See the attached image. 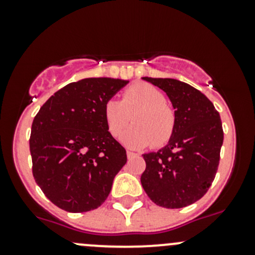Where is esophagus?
I'll return each instance as SVG.
<instances>
[{
  "instance_id": "34e87169",
  "label": "esophagus",
  "mask_w": 255,
  "mask_h": 255,
  "mask_svg": "<svg viewBox=\"0 0 255 255\" xmlns=\"http://www.w3.org/2000/svg\"><path fill=\"white\" fill-rule=\"evenodd\" d=\"M137 155H138V154L133 153V151H130V150H128V151H127V158H128V159L135 158V156H137Z\"/></svg>"
}]
</instances>
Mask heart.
Segmentation results:
<instances>
[{"label":"heart","mask_w":255,"mask_h":255,"mask_svg":"<svg viewBox=\"0 0 255 255\" xmlns=\"http://www.w3.org/2000/svg\"><path fill=\"white\" fill-rule=\"evenodd\" d=\"M107 130L118 138L130 121L134 125L123 134L122 142L129 148H144L150 144L161 146L173 137L176 115L165 94L146 82H137L122 92L120 100L110 99L102 109Z\"/></svg>","instance_id":"1"}]
</instances>
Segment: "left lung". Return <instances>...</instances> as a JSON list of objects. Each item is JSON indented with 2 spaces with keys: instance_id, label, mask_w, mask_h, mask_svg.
<instances>
[{
  "instance_id": "obj_1",
  "label": "left lung",
  "mask_w": 255,
  "mask_h": 255,
  "mask_svg": "<svg viewBox=\"0 0 255 255\" xmlns=\"http://www.w3.org/2000/svg\"><path fill=\"white\" fill-rule=\"evenodd\" d=\"M143 79L166 92L175 109L176 126L168 145L143 154L146 166L140 182L158 206L186 207L206 194L217 173L223 143L220 113L201 91L186 82Z\"/></svg>"
}]
</instances>
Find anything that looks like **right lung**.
I'll return each mask as SVG.
<instances>
[{"label": "right lung", "instance_id": "1", "mask_svg": "<svg viewBox=\"0 0 255 255\" xmlns=\"http://www.w3.org/2000/svg\"><path fill=\"white\" fill-rule=\"evenodd\" d=\"M128 80L90 78L56 91L35 115L29 149L35 182L68 212L100 207L127 153L109 133L102 109Z\"/></svg>", "mask_w": 255, "mask_h": 255}]
</instances>
